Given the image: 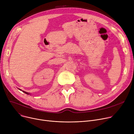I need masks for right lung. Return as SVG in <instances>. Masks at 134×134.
<instances>
[{
    "instance_id": "obj_1",
    "label": "right lung",
    "mask_w": 134,
    "mask_h": 134,
    "mask_svg": "<svg viewBox=\"0 0 134 134\" xmlns=\"http://www.w3.org/2000/svg\"><path fill=\"white\" fill-rule=\"evenodd\" d=\"M18 89L19 90H20V91H23V92H24V93H25L26 94H27V95H31V94H30V93H29V92H26V91H23V90H21L20 89H19V88H18Z\"/></svg>"
}]
</instances>
